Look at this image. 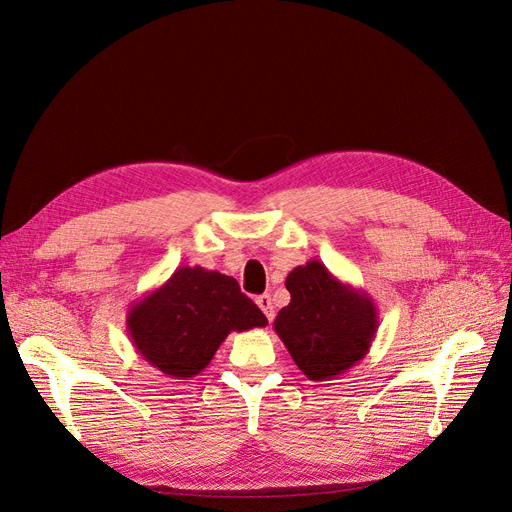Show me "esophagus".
<instances>
[{"label":"esophagus","mask_w":512,"mask_h":512,"mask_svg":"<svg viewBox=\"0 0 512 512\" xmlns=\"http://www.w3.org/2000/svg\"><path fill=\"white\" fill-rule=\"evenodd\" d=\"M256 303H258V307L262 309V312H265V316H267L269 320L275 318V309H273L271 294H269V292H265V294H260V297H256Z\"/></svg>","instance_id":"esophagus-1"}]
</instances>
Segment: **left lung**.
I'll list each match as a JSON object with an SVG mask.
<instances>
[{
  "label": "left lung",
  "instance_id": "left-lung-1",
  "mask_svg": "<svg viewBox=\"0 0 512 512\" xmlns=\"http://www.w3.org/2000/svg\"><path fill=\"white\" fill-rule=\"evenodd\" d=\"M286 288L290 303L273 329L309 380H333L365 359L378 331V307L367 292L342 282L318 260L292 269Z\"/></svg>",
  "mask_w": 512,
  "mask_h": 512
}]
</instances>
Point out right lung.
<instances>
[{"label": "right lung", "mask_w": 512, "mask_h": 512, "mask_svg": "<svg viewBox=\"0 0 512 512\" xmlns=\"http://www.w3.org/2000/svg\"><path fill=\"white\" fill-rule=\"evenodd\" d=\"M128 333L141 359L164 376L188 380L203 371L232 331L267 327L235 277L179 267L164 284L130 305Z\"/></svg>", "instance_id": "right-lung-1"}]
</instances>
